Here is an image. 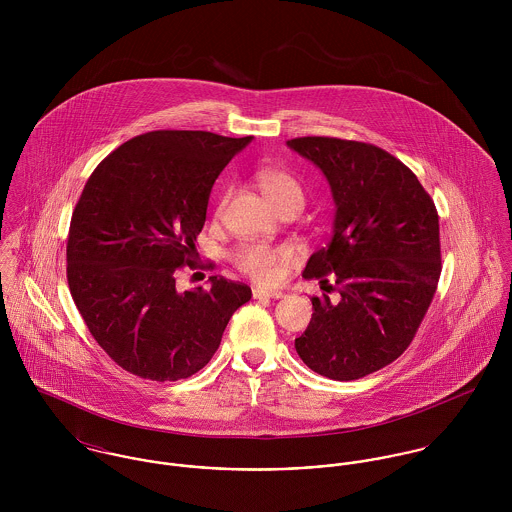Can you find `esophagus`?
<instances>
[{
	"label": "esophagus",
	"mask_w": 512,
	"mask_h": 512,
	"mask_svg": "<svg viewBox=\"0 0 512 512\" xmlns=\"http://www.w3.org/2000/svg\"><path fill=\"white\" fill-rule=\"evenodd\" d=\"M252 297H254V299H280V297H284V292L266 290V288H254V290H252Z\"/></svg>",
	"instance_id": "obj_1"
}]
</instances>
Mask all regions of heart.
Wrapping results in <instances>:
<instances>
[{"instance_id": "1", "label": "heart", "mask_w": 512, "mask_h": 512, "mask_svg": "<svg viewBox=\"0 0 512 512\" xmlns=\"http://www.w3.org/2000/svg\"><path fill=\"white\" fill-rule=\"evenodd\" d=\"M256 181L266 199L278 209L303 207L305 191L292 171L276 165H262L256 169ZM228 193H222L219 211L226 203ZM292 252L284 246H270L264 242H246L232 252L234 266L254 282L272 284L280 278L282 266L290 262Z\"/></svg>"}]
</instances>
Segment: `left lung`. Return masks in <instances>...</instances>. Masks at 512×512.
Segmentation results:
<instances>
[{"instance_id": "1", "label": "left lung", "mask_w": 512, "mask_h": 512, "mask_svg": "<svg viewBox=\"0 0 512 512\" xmlns=\"http://www.w3.org/2000/svg\"><path fill=\"white\" fill-rule=\"evenodd\" d=\"M288 146L323 171L337 207L333 238L303 278L339 297H311L295 351L321 376L357 380L396 361L428 313L441 274L438 211L418 177L380 147L323 136Z\"/></svg>"}]
</instances>
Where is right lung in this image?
<instances>
[{"instance_id":"1","label":"right lung","mask_w":512,"mask_h":512,"mask_svg":"<svg viewBox=\"0 0 512 512\" xmlns=\"http://www.w3.org/2000/svg\"><path fill=\"white\" fill-rule=\"evenodd\" d=\"M250 140L147 132L88 177L71 219L67 280L88 331L124 370L157 382L189 378L252 297L222 276L209 278V290L175 288L183 266L197 268L195 240L220 171Z\"/></svg>"}]
</instances>
